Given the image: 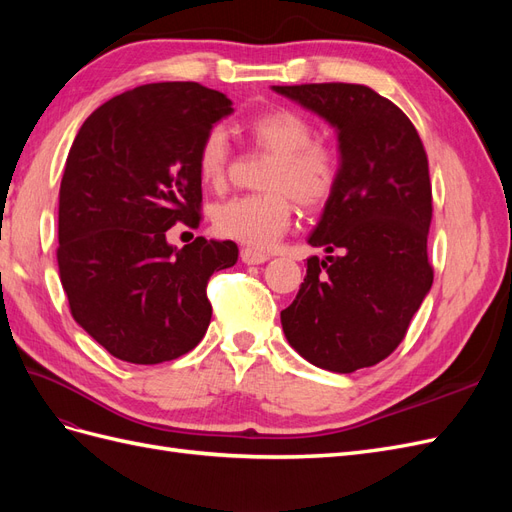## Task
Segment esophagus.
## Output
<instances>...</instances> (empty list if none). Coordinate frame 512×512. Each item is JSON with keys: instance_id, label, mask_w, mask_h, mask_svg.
I'll list each match as a JSON object with an SVG mask.
<instances>
[{"instance_id": "obj_1", "label": "esophagus", "mask_w": 512, "mask_h": 512, "mask_svg": "<svg viewBox=\"0 0 512 512\" xmlns=\"http://www.w3.org/2000/svg\"><path fill=\"white\" fill-rule=\"evenodd\" d=\"M241 260L245 262V265H262V262L269 260V254L252 250V247H243V250H241Z\"/></svg>"}]
</instances>
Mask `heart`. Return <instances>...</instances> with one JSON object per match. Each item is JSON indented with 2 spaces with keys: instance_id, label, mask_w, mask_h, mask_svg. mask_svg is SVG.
<instances>
[{
  "instance_id": "heart-1",
  "label": "heart",
  "mask_w": 512,
  "mask_h": 512,
  "mask_svg": "<svg viewBox=\"0 0 512 512\" xmlns=\"http://www.w3.org/2000/svg\"><path fill=\"white\" fill-rule=\"evenodd\" d=\"M252 141L271 153L262 168V192L235 196L211 209V224L220 237L267 250L292 222V198L305 209L327 205L342 177V158L331 145L318 141L314 123L294 108H271L247 121ZM230 162L228 136L211 128L196 153L200 181L222 188Z\"/></svg>"
}]
</instances>
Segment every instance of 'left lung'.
Segmentation results:
<instances>
[{"label":"left lung","mask_w":512,"mask_h":512,"mask_svg":"<svg viewBox=\"0 0 512 512\" xmlns=\"http://www.w3.org/2000/svg\"><path fill=\"white\" fill-rule=\"evenodd\" d=\"M337 128L342 177L309 245L307 275L282 312L288 344L312 365L350 374L384 361L433 284L429 162L412 121L367 85H275Z\"/></svg>","instance_id":"8db88e82"}]
</instances>
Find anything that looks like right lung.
<instances>
[{"label": "right lung", "instance_id": "1", "mask_svg": "<svg viewBox=\"0 0 512 512\" xmlns=\"http://www.w3.org/2000/svg\"><path fill=\"white\" fill-rule=\"evenodd\" d=\"M222 91L151 83L115 96L76 134L59 188L57 267L72 318L121 361L179 359L211 322L209 277L237 262L232 241L168 245L203 222L196 153L230 115Z\"/></svg>", "mask_w": 512, "mask_h": 512}]
</instances>
